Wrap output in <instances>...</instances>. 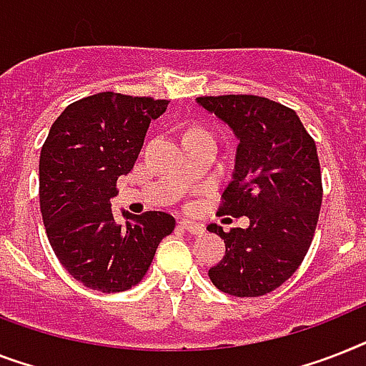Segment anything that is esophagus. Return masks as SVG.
<instances>
[{
	"mask_svg": "<svg viewBox=\"0 0 366 366\" xmlns=\"http://www.w3.org/2000/svg\"><path fill=\"white\" fill-rule=\"evenodd\" d=\"M178 225H180L184 231H188L189 234H203V227L199 224H195V222H189V219H180Z\"/></svg>",
	"mask_w": 366,
	"mask_h": 366,
	"instance_id": "obj_1",
	"label": "esophagus"
}]
</instances>
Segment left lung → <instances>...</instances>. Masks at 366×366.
<instances>
[{"label": "left lung", "instance_id": "obj_1", "mask_svg": "<svg viewBox=\"0 0 366 366\" xmlns=\"http://www.w3.org/2000/svg\"><path fill=\"white\" fill-rule=\"evenodd\" d=\"M197 103L239 141L218 214L250 219L229 233L207 227L225 242L210 280L234 297L267 295L299 269L314 239L323 197L316 142L295 111L267 97L210 96Z\"/></svg>", "mask_w": 366, "mask_h": 366}]
</instances>
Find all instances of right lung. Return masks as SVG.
Returning <instances> with one entry per match:
<instances>
[{
	"label": "right lung",
	"instance_id": "obj_1",
	"mask_svg": "<svg viewBox=\"0 0 366 366\" xmlns=\"http://www.w3.org/2000/svg\"><path fill=\"white\" fill-rule=\"evenodd\" d=\"M167 99L101 92L71 103L50 127L39 159V201L56 257L90 290L118 293L137 286L157 244L173 233L171 214L124 210L116 224V180L135 165L150 122Z\"/></svg>",
	"mask_w": 366,
	"mask_h": 366
}]
</instances>
